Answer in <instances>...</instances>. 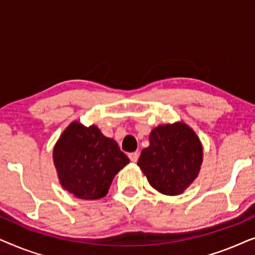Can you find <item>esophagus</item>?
<instances>
[{
  "label": "esophagus",
  "instance_id": "34e87169",
  "mask_svg": "<svg viewBox=\"0 0 255 255\" xmlns=\"http://www.w3.org/2000/svg\"><path fill=\"white\" fill-rule=\"evenodd\" d=\"M128 158L132 162H137L138 161V158H139V153L138 152H133V153H130L128 154Z\"/></svg>",
  "mask_w": 255,
  "mask_h": 255
}]
</instances>
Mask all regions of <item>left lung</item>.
<instances>
[{
	"instance_id": "obj_1",
	"label": "left lung",
	"mask_w": 255,
	"mask_h": 255,
	"mask_svg": "<svg viewBox=\"0 0 255 255\" xmlns=\"http://www.w3.org/2000/svg\"><path fill=\"white\" fill-rule=\"evenodd\" d=\"M203 149L200 139L183 123L159 125L149 134L138 166L151 186L165 195H179L200 172Z\"/></svg>"
}]
</instances>
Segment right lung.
Here are the masks:
<instances>
[{
	"instance_id": "obj_1",
	"label": "right lung",
	"mask_w": 255,
	"mask_h": 255,
	"mask_svg": "<svg viewBox=\"0 0 255 255\" xmlns=\"http://www.w3.org/2000/svg\"><path fill=\"white\" fill-rule=\"evenodd\" d=\"M53 160L62 187L82 200L106 196L115 175L130 162L114 139L78 122L58 140Z\"/></svg>"
}]
</instances>
